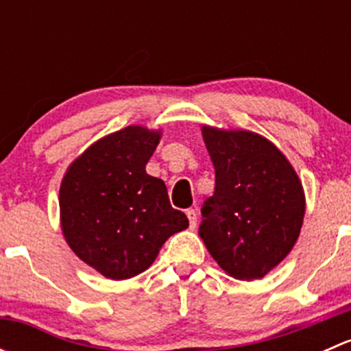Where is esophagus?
<instances>
[{"mask_svg": "<svg viewBox=\"0 0 351 351\" xmlns=\"http://www.w3.org/2000/svg\"><path fill=\"white\" fill-rule=\"evenodd\" d=\"M186 217H189L190 229H195V226H197V212H195V208H189V210H186Z\"/></svg>", "mask_w": 351, "mask_h": 351, "instance_id": "esophagus-1", "label": "esophagus"}]
</instances>
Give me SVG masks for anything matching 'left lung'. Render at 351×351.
Instances as JSON below:
<instances>
[{
    "label": "left lung",
    "instance_id": "obj_1",
    "mask_svg": "<svg viewBox=\"0 0 351 351\" xmlns=\"http://www.w3.org/2000/svg\"><path fill=\"white\" fill-rule=\"evenodd\" d=\"M215 190L202 205L198 234L219 267L239 280L265 277L290 253L302 228V185L265 137L204 127Z\"/></svg>",
    "mask_w": 351,
    "mask_h": 351
}]
</instances>
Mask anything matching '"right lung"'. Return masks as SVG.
Returning a JSON list of instances; mask_svg holds the SVG:
<instances>
[{
	"label": "right lung",
	"mask_w": 351,
	"mask_h": 351,
	"mask_svg": "<svg viewBox=\"0 0 351 351\" xmlns=\"http://www.w3.org/2000/svg\"><path fill=\"white\" fill-rule=\"evenodd\" d=\"M161 134L130 125L88 147L59 190L62 232L71 250L112 280L147 270L169 236L189 228L162 180L146 165Z\"/></svg>",
	"instance_id": "add662e5"
}]
</instances>
